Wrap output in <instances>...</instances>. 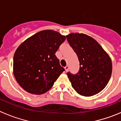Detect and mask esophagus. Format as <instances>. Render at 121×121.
Instances as JSON below:
<instances>
[{
  "label": "esophagus",
  "instance_id": "obj_1",
  "mask_svg": "<svg viewBox=\"0 0 121 121\" xmlns=\"http://www.w3.org/2000/svg\"><path fill=\"white\" fill-rule=\"evenodd\" d=\"M69 66H65V71H68V70H69Z\"/></svg>",
  "mask_w": 121,
  "mask_h": 121
}]
</instances>
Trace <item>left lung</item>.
<instances>
[{
  "mask_svg": "<svg viewBox=\"0 0 121 121\" xmlns=\"http://www.w3.org/2000/svg\"><path fill=\"white\" fill-rule=\"evenodd\" d=\"M66 38L80 63L77 73H67L72 86L83 96L97 94L104 89L111 77L110 58L95 39L86 35L71 33Z\"/></svg>",
  "mask_w": 121,
  "mask_h": 121,
  "instance_id": "obj_1",
  "label": "left lung"
}]
</instances>
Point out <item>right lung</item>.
Segmentation results:
<instances>
[{"label": "right lung", "mask_w": 121, "mask_h": 121, "mask_svg": "<svg viewBox=\"0 0 121 121\" xmlns=\"http://www.w3.org/2000/svg\"><path fill=\"white\" fill-rule=\"evenodd\" d=\"M65 39L57 31L43 30L19 46L13 57V72L24 90L39 95L52 88L65 71L55 53Z\"/></svg>", "instance_id": "obj_1"}]
</instances>
